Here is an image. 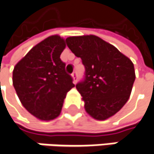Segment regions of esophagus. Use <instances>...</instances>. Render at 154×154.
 <instances>
[{
    "label": "esophagus",
    "mask_w": 154,
    "mask_h": 154,
    "mask_svg": "<svg viewBox=\"0 0 154 154\" xmlns=\"http://www.w3.org/2000/svg\"><path fill=\"white\" fill-rule=\"evenodd\" d=\"M72 82H73V83H76V82H77V73H76V72H72Z\"/></svg>",
    "instance_id": "34e87169"
}]
</instances>
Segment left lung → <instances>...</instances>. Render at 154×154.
<instances>
[{"label":"left lung","instance_id":"1","mask_svg":"<svg viewBox=\"0 0 154 154\" xmlns=\"http://www.w3.org/2000/svg\"><path fill=\"white\" fill-rule=\"evenodd\" d=\"M66 41L86 68L85 81L76 85L86 112L100 121L113 116L131 93L136 78L132 61L94 35L73 36Z\"/></svg>","mask_w":154,"mask_h":154}]
</instances>
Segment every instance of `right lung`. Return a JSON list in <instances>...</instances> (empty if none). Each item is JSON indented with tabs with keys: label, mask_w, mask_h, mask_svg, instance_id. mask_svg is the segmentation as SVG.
Instances as JSON below:
<instances>
[{
	"label": "right lung",
	"mask_w": 154,
	"mask_h": 154,
	"mask_svg": "<svg viewBox=\"0 0 154 154\" xmlns=\"http://www.w3.org/2000/svg\"><path fill=\"white\" fill-rule=\"evenodd\" d=\"M66 39L50 36L29 51L13 70V85L29 113L51 121L60 115L67 92L74 87L60 60Z\"/></svg>",
	"instance_id": "1"
}]
</instances>
